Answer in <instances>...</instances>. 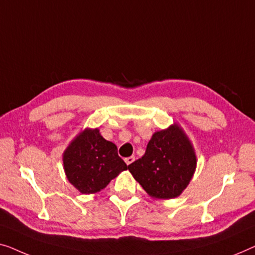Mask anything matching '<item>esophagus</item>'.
Instances as JSON below:
<instances>
[{"label":"esophagus","mask_w":255,"mask_h":255,"mask_svg":"<svg viewBox=\"0 0 255 255\" xmlns=\"http://www.w3.org/2000/svg\"><path fill=\"white\" fill-rule=\"evenodd\" d=\"M135 160V157L134 156H130V157H127V158H125V162H126L127 165H130L132 162Z\"/></svg>","instance_id":"1"}]
</instances>
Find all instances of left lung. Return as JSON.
Returning a JSON list of instances; mask_svg holds the SVG:
<instances>
[{
    "label": "left lung",
    "instance_id": "obj_1",
    "mask_svg": "<svg viewBox=\"0 0 255 255\" xmlns=\"http://www.w3.org/2000/svg\"><path fill=\"white\" fill-rule=\"evenodd\" d=\"M196 153L191 139L178 124L155 131L141 158L128 170L153 199L178 198L195 173Z\"/></svg>",
    "mask_w": 255,
    "mask_h": 255
}]
</instances>
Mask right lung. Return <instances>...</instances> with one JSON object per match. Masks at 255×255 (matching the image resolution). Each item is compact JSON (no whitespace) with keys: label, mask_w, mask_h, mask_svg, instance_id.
I'll return each mask as SVG.
<instances>
[{"label":"right lung","mask_w":255,"mask_h":255,"mask_svg":"<svg viewBox=\"0 0 255 255\" xmlns=\"http://www.w3.org/2000/svg\"><path fill=\"white\" fill-rule=\"evenodd\" d=\"M62 162L68 181L82 194L100 192L128 168L117 145L104 138L99 128L78 132L63 151Z\"/></svg>","instance_id":"1"}]
</instances>
